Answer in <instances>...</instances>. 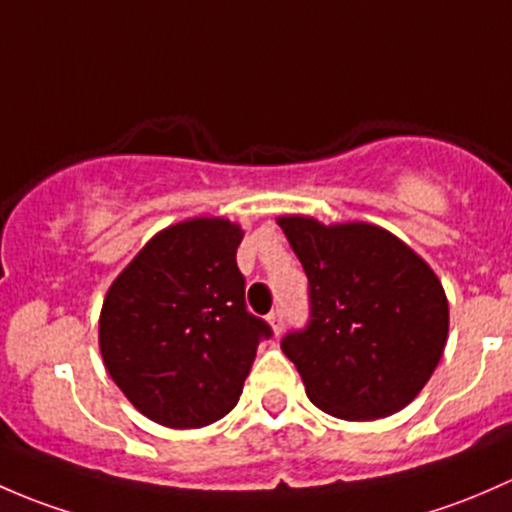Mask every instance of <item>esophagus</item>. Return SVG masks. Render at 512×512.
I'll use <instances>...</instances> for the list:
<instances>
[{
  "mask_svg": "<svg viewBox=\"0 0 512 512\" xmlns=\"http://www.w3.org/2000/svg\"><path fill=\"white\" fill-rule=\"evenodd\" d=\"M268 325H271L273 335L281 333V330H283V313H281V310H271V313H268Z\"/></svg>",
  "mask_w": 512,
  "mask_h": 512,
  "instance_id": "34e87169",
  "label": "esophagus"
}]
</instances>
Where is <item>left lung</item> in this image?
Segmentation results:
<instances>
[{"instance_id":"8db88e82","label":"left lung","mask_w":512,"mask_h":512,"mask_svg":"<svg viewBox=\"0 0 512 512\" xmlns=\"http://www.w3.org/2000/svg\"><path fill=\"white\" fill-rule=\"evenodd\" d=\"M310 283V323L281 347L308 399L345 421L397 414L444 355L449 300L414 249L367 221L278 217Z\"/></svg>"}]
</instances>
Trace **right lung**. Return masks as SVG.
<instances>
[{"instance_id":"add662e5","label":"right lung","mask_w":512,"mask_h":512,"mask_svg":"<svg viewBox=\"0 0 512 512\" xmlns=\"http://www.w3.org/2000/svg\"><path fill=\"white\" fill-rule=\"evenodd\" d=\"M241 224L194 217L157 231L105 293L98 345L128 402L170 429H202L236 407L271 335L246 310Z\"/></svg>"}]
</instances>
